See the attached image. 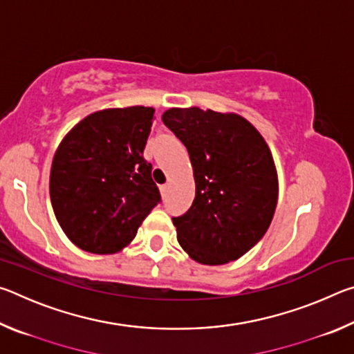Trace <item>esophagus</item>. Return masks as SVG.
Segmentation results:
<instances>
[{"label": "esophagus", "instance_id": "34e87169", "mask_svg": "<svg viewBox=\"0 0 354 354\" xmlns=\"http://www.w3.org/2000/svg\"><path fill=\"white\" fill-rule=\"evenodd\" d=\"M160 194H162V195H165L167 194V190H169V184H162V185H160Z\"/></svg>", "mask_w": 354, "mask_h": 354}]
</instances>
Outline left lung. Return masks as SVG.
I'll use <instances>...</instances> for the list:
<instances>
[{"instance_id": "left-lung-1", "label": "left lung", "mask_w": 354, "mask_h": 354, "mask_svg": "<svg viewBox=\"0 0 354 354\" xmlns=\"http://www.w3.org/2000/svg\"><path fill=\"white\" fill-rule=\"evenodd\" d=\"M162 122L187 148L196 185L189 211L173 217L179 245L206 266L237 259L263 237L277 209L270 148L236 113L173 107Z\"/></svg>"}]
</instances>
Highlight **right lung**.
Instances as JSON below:
<instances>
[{
    "mask_svg": "<svg viewBox=\"0 0 354 354\" xmlns=\"http://www.w3.org/2000/svg\"><path fill=\"white\" fill-rule=\"evenodd\" d=\"M153 107L91 113L65 136L50 175L53 211L65 234L88 253H117L133 241L160 194L143 158Z\"/></svg>",
    "mask_w": 354,
    "mask_h": 354,
    "instance_id": "right-lung-1",
    "label": "right lung"
}]
</instances>
